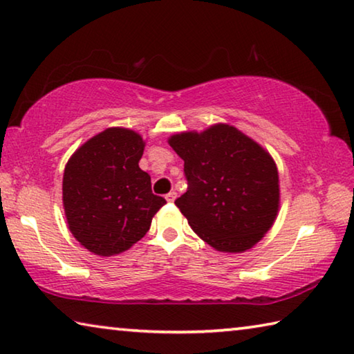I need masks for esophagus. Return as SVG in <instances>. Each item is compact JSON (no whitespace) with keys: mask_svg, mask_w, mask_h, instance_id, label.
<instances>
[{"mask_svg":"<svg viewBox=\"0 0 354 354\" xmlns=\"http://www.w3.org/2000/svg\"><path fill=\"white\" fill-rule=\"evenodd\" d=\"M165 200L169 201V203H173L176 200V192H170V194H167L165 195Z\"/></svg>","mask_w":354,"mask_h":354,"instance_id":"obj_1","label":"esophagus"}]
</instances>
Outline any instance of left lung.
Listing matches in <instances>:
<instances>
[{"instance_id": "obj_1", "label": "left lung", "mask_w": 354, "mask_h": 354, "mask_svg": "<svg viewBox=\"0 0 354 354\" xmlns=\"http://www.w3.org/2000/svg\"><path fill=\"white\" fill-rule=\"evenodd\" d=\"M184 160L187 192L175 205L196 234L217 251L243 253L273 226L279 176L266 148L226 123L169 137Z\"/></svg>"}]
</instances>
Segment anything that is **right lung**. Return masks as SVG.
Segmentation results:
<instances>
[{
	"mask_svg": "<svg viewBox=\"0 0 354 354\" xmlns=\"http://www.w3.org/2000/svg\"><path fill=\"white\" fill-rule=\"evenodd\" d=\"M145 140L128 128H107L71 154L64 170L62 203L68 230L84 248L115 256L147 234L165 205L139 167Z\"/></svg>",
	"mask_w": 354,
	"mask_h": 354,
	"instance_id": "obj_1",
	"label": "right lung"
}]
</instances>
